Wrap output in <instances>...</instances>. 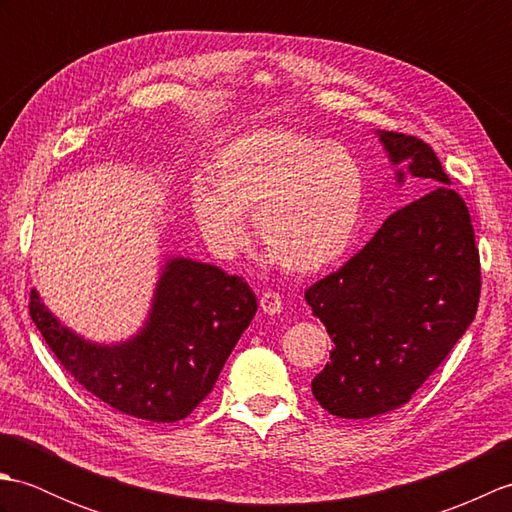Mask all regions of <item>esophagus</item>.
I'll list each match as a JSON object with an SVG mask.
<instances>
[{
	"label": "esophagus",
	"instance_id": "1",
	"mask_svg": "<svg viewBox=\"0 0 512 512\" xmlns=\"http://www.w3.org/2000/svg\"><path fill=\"white\" fill-rule=\"evenodd\" d=\"M259 308H262L266 314H279L281 308H284V303H281V295L275 290H266L262 292V297H259Z\"/></svg>",
	"mask_w": 512,
	"mask_h": 512
}]
</instances>
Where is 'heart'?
Instances as JSON below:
<instances>
[{
	"instance_id": "obj_1",
	"label": "heart",
	"mask_w": 512,
	"mask_h": 512,
	"mask_svg": "<svg viewBox=\"0 0 512 512\" xmlns=\"http://www.w3.org/2000/svg\"><path fill=\"white\" fill-rule=\"evenodd\" d=\"M363 173L350 151L286 127H257L215 151L191 206L222 253L244 244L250 213L257 246L297 275L328 268L350 246L363 204Z\"/></svg>"
}]
</instances>
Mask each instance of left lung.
<instances>
[{
	"instance_id": "8db88e82",
	"label": "left lung",
	"mask_w": 512,
	"mask_h": 512,
	"mask_svg": "<svg viewBox=\"0 0 512 512\" xmlns=\"http://www.w3.org/2000/svg\"><path fill=\"white\" fill-rule=\"evenodd\" d=\"M378 136L394 165L433 189L306 290L334 341L312 394L332 416L356 420L409 402L475 319L482 288L471 213L436 151L416 136ZM396 176L402 182L405 171Z\"/></svg>"
}]
</instances>
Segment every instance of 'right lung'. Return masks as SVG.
I'll use <instances>...</instances> for the list:
<instances>
[{
    "label": "right lung",
    "mask_w": 512,
    "mask_h": 512,
    "mask_svg": "<svg viewBox=\"0 0 512 512\" xmlns=\"http://www.w3.org/2000/svg\"><path fill=\"white\" fill-rule=\"evenodd\" d=\"M30 317L65 372L116 411L149 422L187 418L211 394L257 312L242 277L173 257L162 268L145 328L121 345H96L52 317L37 290Z\"/></svg>",
    "instance_id": "right-lung-1"
}]
</instances>
